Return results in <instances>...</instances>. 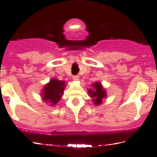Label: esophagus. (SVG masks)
Segmentation results:
<instances>
[{
    "mask_svg": "<svg viewBox=\"0 0 157 157\" xmlns=\"http://www.w3.org/2000/svg\"><path fill=\"white\" fill-rule=\"evenodd\" d=\"M79 78H80V77H79L78 75H74V76H73V79H74V80H76V81H77V80H79Z\"/></svg>",
    "mask_w": 157,
    "mask_h": 157,
    "instance_id": "1",
    "label": "esophagus"
}]
</instances>
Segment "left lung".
I'll use <instances>...</instances> for the list:
<instances>
[{"mask_svg":"<svg viewBox=\"0 0 157 157\" xmlns=\"http://www.w3.org/2000/svg\"><path fill=\"white\" fill-rule=\"evenodd\" d=\"M93 88L89 90V94L93 98L94 104L96 105H100L102 102V99L106 96L105 90L102 89V85L99 83H96L93 84Z\"/></svg>","mask_w":157,"mask_h":157,"instance_id":"obj_1","label":"left lung"}]
</instances>
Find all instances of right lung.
I'll return each mask as SVG.
<instances>
[{
  "instance_id": "add662e5",
  "label": "right lung",
  "mask_w": 157,
  "mask_h": 157,
  "mask_svg": "<svg viewBox=\"0 0 157 157\" xmlns=\"http://www.w3.org/2000/svg\"><path fill=\"white\" fill-rule=\"evenodd\" d=\"M65 86L64 81H61L56 79L52 80L48 84L45 85L42 90L43 100L48 103L50 102L51 105H55L61 98Z\"/></svg>"
}]
</instances>
